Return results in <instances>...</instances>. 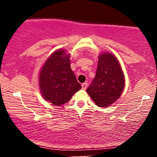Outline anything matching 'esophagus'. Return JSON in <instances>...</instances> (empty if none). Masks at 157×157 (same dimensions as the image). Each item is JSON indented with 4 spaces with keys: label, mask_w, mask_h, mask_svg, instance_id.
I'll use <instances>...</instances> for the list:
<instances>
[{
    "label": "esophagus",
    "mask_w": 157,
    "mask_h": 157,
    "mask_svg": "<svg viewBox=\"0 0 157 157\" xmlns=\"http://www.w3.org/2000/svg\"><path fill=\"white\" fill-rule=\"evenodd\" d=\"M87 86H88L87 82H84V83L82 84V89L83 90H86V88H87Z\"/></svg>",
    "instance_id": "1"
}]
</instances>
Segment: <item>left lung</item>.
Returning a JSON list of instances; mask_svg holds the SVG:
<instances>
[{
    "label": "left lung",
    "instance_id": "obj_1",
    "mask_svg": "<svg viewBox=\"0 0 157 157\" xmlns=\"http://www.w3.org/2000/svg\"><path fill=\"white\" fill-rule=\"evenodd\" d=\"M124 86L125 77L117 57L111 53L101 54L87 93L99 107H108L120 97Z\"/></svg>",
    "mask_w": 157,
    "mask_h": 157
}]
</instances>
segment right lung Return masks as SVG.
I'll use <instances>...</instances> for the list:
<instances>
[{
	"mask_svg": "<svg viewBox=\"0 0 157 157\" xmlns=\"http://www.w3.org/2000/svg\"><path fill=\"white\" fill-rule=\"evenodd\" d=\"M39 87L44 98L60 106L82 89L70 66L69 55L64 49L52 53L40 70Z\"/></svg>",
	"mask_w": 157,
	"mask_h": 157,
	"instance_id": "obj_1",
	"label": "right lung"
}]
</instances>
